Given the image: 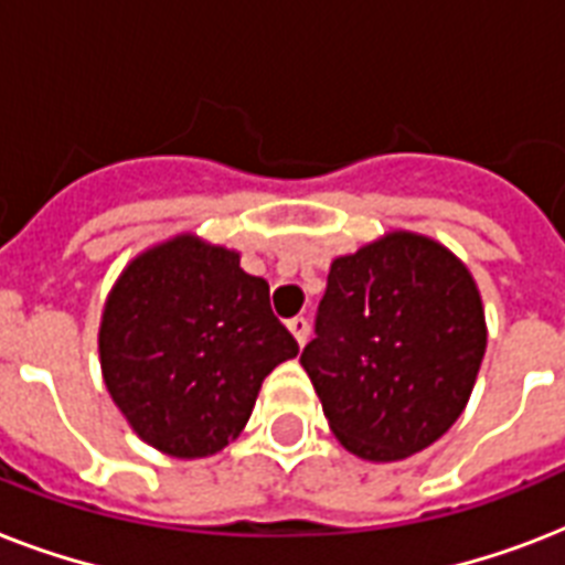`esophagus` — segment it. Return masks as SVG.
<instances>
[{
    "mask_svg": "<svg viewBox=\"0 0 565 565\" xmlns=\"http://www.w3.org/2000/svg\"><path fill=\"white\" fill-rule=\"evenodd\" d=\"M287 328H290V334L296 337V343L305 345L308 343V337H310V322L305 317H292L290 322H287Z\"/></svg>",
    "mask_w": 565,
    "mask_h": 565,
    "instance_id": "obj_1",
    "label": "esophagus"
}]
</instances>
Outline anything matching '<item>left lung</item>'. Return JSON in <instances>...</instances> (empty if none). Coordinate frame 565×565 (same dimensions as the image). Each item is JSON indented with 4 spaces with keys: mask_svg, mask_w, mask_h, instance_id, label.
<instances>
[{
    "mask_svg": "<svg viewBox=\"0 0 565 565\" xmlns=\"http://www.w3.org/2000/svg\"><path fill=\"white\" fill-rule=\"evenodd\" d=\"M483 352L481 292L463 260L393 231L331 264L301 366L343 448L393 463L455 425Z\"/></svg>",
    "mask_w": 565,
    "mask_h": 565,
    "instance_id": "8db88e82",
    "label": "left lung"
}]
</instances>
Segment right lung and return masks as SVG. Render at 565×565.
<instances>
[{
  "instance_id": "right-lung-1",
  "label": "right lung",
  "mask_w": 565,
  "mask_h": 565,
  "mask_svg": "<svg viewBox=\"0 0 565 565\" xmlns=\"http://www.w3.org/2000/svg\"><path fill=\"white\" fill-rule=\"evenodd\" d=\"M299 354L269 284L195 234L137 255L99 326L105 386L135 434L181 460L216 455L246 428L264 377Z\"/></svg>"
}]
</instances>
